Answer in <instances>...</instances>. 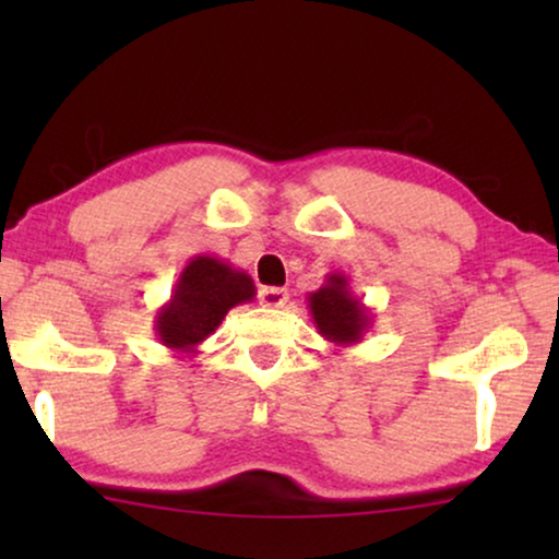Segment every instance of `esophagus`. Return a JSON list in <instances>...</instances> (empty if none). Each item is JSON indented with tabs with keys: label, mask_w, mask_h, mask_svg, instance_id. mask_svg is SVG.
<instances>
[{
	"label": "esophagus",
	"mask_w": 559,
	"mask_h": 559,
	"mask_svg": "<svg viewBox=\"0 0 559 559\" xmlns=\"http://www.w3.org/2000/svg\"><path fill=\"white\" fill-rule=\"evenodd\" d=\"M289 300V293L282 287H262L259 289V302L264 305V308H282V305H287Z\"/></svg>",
	"instance_id": "esophagus-1"
}]
</instances>
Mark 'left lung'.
I'll return each mask as SVG.
<instances>
[{
    "instance_id": "obj_1",
    "label": "left lung",
    "mask_w": 559,
    "mask_h": 559,
    "mask_svg": "<svg viewBox=\"0 0 559 559\" xmlns=\"http://www.w3.org/2000/svg\"><path fill=\"white\" fill-rule=\"evenodd\" d=\"M308 308L318 333L333 346H356L371 328V312L350 293L346 274L331 272L316 293L308 295Z\"/></svg>"
}]
</instances>
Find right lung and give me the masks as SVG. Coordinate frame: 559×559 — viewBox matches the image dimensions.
Instances as JSON below:
<instances>
[{
	"mask_svg": "<svg viewBox=\"0 0 559 559\" xmlns=\"http://www.w3.org/2000/svg\"><path fill=\"white\" fill-rule=\"evenodd\" d=\"M254 295V280L247 272L218 257L198 254L182 266L170 300L157 310V341L175 354L195 356L198 346L216 333L226 312L251 302Z\"/></svg>",
	"mask_w": 559,
	"mask_h": 559,
	"instance_id": "right-lung-1",
	"label": "right lung"
}]
</instances>
